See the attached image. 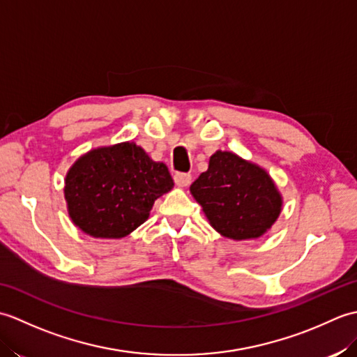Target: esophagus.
Segmentation results:
<instances>
[{
  "instance_id": "34e87169",
  "label": "esophagus",
  "mask_w": 357,
  "mask_h": 357,
  "mask_svg": "<svg viewBox=\"0 0 357 357\" xmlns=\"http://www.w3.org/2000/svg\"><path fill=\"white\" fill-rule=\"evenodd\" d=\"M173 179H174V184L178 187H187L192 183V176L188 173H174Z\"/></svg>"
}]
</instances>
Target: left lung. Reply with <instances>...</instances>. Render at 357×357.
<instances>
[{
	"mask_svg": "<svg viewBox=\"0 0 357 357\" xmlns=\"http://www.w3.org/2000/svg\"><path fill=\"white\" fill-rule=\"evenodd\" d=\"M210 225L233 241L264 236L282 211V195L268 172L233 151L218 150L190 185Z\"/></svg>",
	"mask_w": 357,
	"mask_h": 357,
	"instance_id": "8db88e82",
	"label": "left lung"
}]
</instances>
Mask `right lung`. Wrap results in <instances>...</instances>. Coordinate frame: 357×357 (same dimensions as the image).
<instances>
[{
  "label": "right lung",
  "mask_w": 357,
  "mask_h": 357,
  "mask_svg": "<svg viewBox=\"0 0 357 357\" xmlns=\"http://www.w3.org/2000/svg\"><path fill=\"white\" fill-rule=\"evenodd\" d=\"M64 183L72 222L100 239L130 234L147 221L159 196L173 188L167 165L130 141L87 151L73 162Z\"/></svg>",
  "instance_id": "add662e5"
}]
</instances>
